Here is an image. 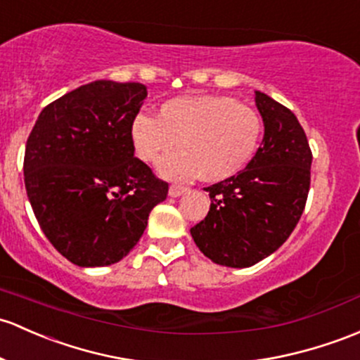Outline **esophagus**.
<instances>
[{"mask_svg":"<svg viewBox=\"0 0 360 360\" xmlns=\"http://www.w3.org/2000/svg\"><path fill=\"white\" fill-rule=\"evenodd\" d=\"M184 192H187V188L180 187V185H172L168 191V194H169V197H180Z\"/></svg>","mask_w":360,"mask_h":360,"instance_id":"obj_1","label":"esophagus"}]
</instances>
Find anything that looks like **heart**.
Here are the masks:
<instances>
[{"instance_id":"heart-1","label":"heart","mask_w":360,"mask_h":360,"mask_svg":"<svg viewBox=\"0 0 360 360\" xmlns=\"http://www.w3.org/2000/svg\"><path fill=\"white\" fill-rule=\"evenodd\" d=\"M261 117L230 96H180L165 101L158 117L135 115L130 142L135 156L160 165L166 180L221 181L240 173L259 148Z\"/></svg>"}]
</instances>
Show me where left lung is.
I'll return each mask as SVG.
<instances>
[{"label":"left lung","mask_w":360,"mask_h":360,"mask_svg":"<svg viewBox=\"0 0 360 360\" xmlns=\"http://www.w3.org/2000/svg\"><path fill=\"white\" fill-rule=\"evenodd\" d=\"M264 123L261 148L231 179L206 187L211 207L191 228L200 252L228 268H249L273 254L302 216L312 153L295 115L256 91Z\"/></svg>","instance_id":"obj_1"}]
</instances>
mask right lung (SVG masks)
<instances>
[{
    "instance_id": "obj_1",
    "label": "right lung",
    "mask_w": 360,
    "mask_h": 360,
    "mask_svg": "<svg viewBox=\"0 0 360 360\" xmlns=\"http://www.w3.org/2000/svg\"><path fill=\"white\" fill-rule=\"evenodd\" d=\"M146 98L139 82L96 80L48 104L27 139L30 206L53 247L80 268L122 261L168 194L134 158L130 122Z\"/></svg>"
}]
</instances>
